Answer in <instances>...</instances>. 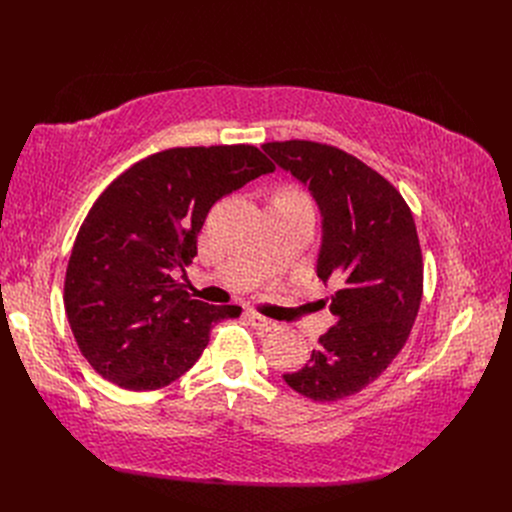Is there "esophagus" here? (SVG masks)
Segmentation results:
<instances>
[{
    "label": "esophagus",
    "instance_id": "obj_1",
    "mask_svg": "<svg viewBox=\"0 0 512 512\" xmlns=\"http://www.w3.org/2000/svg\"><path fill=\"white\" fill-rule=\"evenodd\" d=\"M247 317H249V321H251V324H253L257 330H274V328H276V324H274L272 319H267V317L255 313V311H249Z\"/></svg>",
    "mask_w": 512,
    "mask_h": 512
}]
</instances>
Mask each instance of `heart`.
<instances>
[{
    "instance_id": "b5f03b06",
    "label": "heart",
    "mask_w": 512,
    "mask_h": 512,
    "mask_svg": "<svg viewBox=\"0 0 512 512\" xmlns=\"http://www.w3.org/2000/svg\"><path fill=\"white\" fill-rule=\"evenodd\" d=\"M272 201H303V203H309L307 197L301 191H297V188H282V191H278L274 195Z\"/></svg>"
}]
</instances>
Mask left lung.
Here are the masks:
<instances>
[{"mask_svg":"<svg viewBox=\"0 0 512 512\" xmlns=\"http://www.w3.org/2000/svg\"><path fill=\"white\" fill-rule=\"evenodd\" d=\"M263 151L315 197L324 218L317 278L336 286L334 326L284 380L317 402L353 396L380 378L415 324L423 257L413 213L394 184L338 147L294 139Z\"/></svg>","mask_w":512,"mask_h":512,"instance_id":"8db88e82","label":"left lung"}]
</instances>
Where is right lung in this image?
Listing matches in <instances>:
<instances>
[{
    "label": "right lung",
    "instance_id": "right-lung-1",
    "mask_svg": "<svg viewBox=\"0 0 512 512\" xmlns=\"http://www.w3.org/2000/svg\"><path fill=\"white\" fill-rule=\"evenodd\" d=\"M276 166L253 145L174 147L122 172L80 224L66 267L64 307L89 365L124 390L178 380L238 305L191 297L176 270L197 255L215 201Z\"/></svg>",
    "mask_w": 512,
    "mask_h": 512
}]
</instances>
